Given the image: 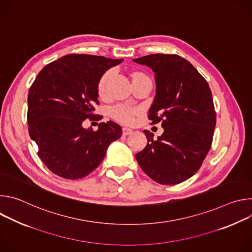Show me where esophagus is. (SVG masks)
<instances>
[{
	"instance_id": "esophagus-1",
	"label": "esophagus",
	"mask_w": 252,
	"mask_h": 252,
	"mask_svg": "<svg viewBox=\"0 0 252 252\" xmlns=\"http://www.w3.org/2000/svg\"><path fill=\"white\" fill-rule=\"evenodd\" d=\"M132 132V129L128 128V127H123V134L124 135H127V134H130Z\"/></svg>"
}]
</instances>
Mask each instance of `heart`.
I'll use <instances>...</instances> for the list:
<instances>
[{
	"label": "heart",
	"instance_id": "obj_1",
	"mask_svg": "<svg viewBox=\"0 0 252 252\" xmlns=\"http://www.w3.org/2000/svg\"><path fill=\"white\" fill-rule=\"evenodd\" d=\"M139 75H141V74H134L133 77L139 76ZM111 76H112V70L105 71V73L101 76V78L98 82V86H97V91H98L99 95H103L105 94L106 85H107V82H109ZM137 113H138V111H137V109H135V107L127 106L125 104H118V105L114 106L111 111L112 117L115 120H117L118 122L123 123V124H130L133 121L134 116L137 115Z\"/></svg>",
	"mask_w": 252,
	"mask_h": 252
}]
</instances>
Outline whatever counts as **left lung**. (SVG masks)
<instances>
[{
	"label": "left lung",
	"instance_id": "obj_1",
	"mask_svg": "<svg viewBox=\"0 0 252 252\" xmlns=\"http://www.w3.org/2000/svg\"><path fill=\"white\" fill-rule=\"evenodd\" d=\"M155 71L157 94L149 111L152 125L161 122L163 133L143 130L148 145L135 158L155 182L171 186L191 177L207 156L217 114L205 79L186 59L155 54L134 59Z\"/></svg>",
	"mask_w": 252,
	"mask_h": 252
}]
</instances>
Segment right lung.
Instances as JSON below:
<instances>
[{
	"instance_id": "obj_1",
	"label": "right lung",
	"mask_w": 252,
	"mask_h": 252,
	"mask_svg": "<svg viewBox=\"0 0 252 252\" xmlns=\"http://www.w3.org/2000/svg\"><path fill=\"white\" fill-rule=\"evenodd\" d=\"M123 62L100 56L70 54L48 63L32 84L28 95L29 133L38 155L55 174L79 179L103 159L122 127L110 121L98 128H84L86 120L100 121L97 86L105 70ZM97 124V123H96Z\"/></svg>"
}]
</instances>
